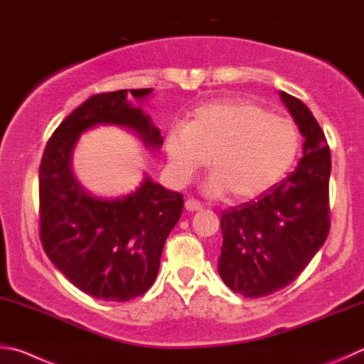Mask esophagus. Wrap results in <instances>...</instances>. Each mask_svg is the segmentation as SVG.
I'll return each mask as SVG.
<instances>
[{"label": "esophagus", "instance_id": "esophagus-1", "mask_svg": "<svg viewBox=\"0 0 364 364\" xmlns=\"http://www.w3.org/2000/svg\"><path fill=\"white\" fill-rule=\"evenodd\" d=\"M202 208H203V205L199 200H196V199H188L186 200V210L188 211H197V210H202Z\"/></svg>", "mask_w": 364, "mask_h": 364}]
</instances>
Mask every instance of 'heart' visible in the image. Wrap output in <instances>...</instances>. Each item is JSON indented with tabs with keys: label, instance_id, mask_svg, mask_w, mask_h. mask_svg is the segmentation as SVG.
Wrapping results in <instances>:
<instances>
[{
	"label": "heart",
	"instance_id": "1",
	"mask_svg": "<svg viewBox=\"0 0 364 364\" xmlns=\"http://www.w3.org/2000/svg\"><path fill=\"white\" fill-rule=\"evenodd\" d=\"M299 148L301 135L291 119L243 98L203 105L188 125H176L165 138L178 180L188 181L211 157L208 191H228L235 200L253 199L275 186L293 167Z\"/></svg>",
	"mask_w": 364,
	"mask_h": 364
}]
</instances>
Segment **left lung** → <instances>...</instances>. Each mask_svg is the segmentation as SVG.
<instances>
[{"label": "left lung", "instance_id": "left-lung-1", "mask_svg": "<svg viewBox=\"0 0 364 364\" xmlns=\"http://www.w3.org/2000/svg\"><path fill=\"white\" fill-rule=\"evenodd\" d=\"M306 138L297 168L256 200L221 215L223 247L218 272L245 297L288 287L307 267L329 232L331 154L326 136L299 98L280 92Z\"/></svg>", "mask_w": 364, "mask_h": 364}]
</instances>
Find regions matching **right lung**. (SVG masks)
<instances>
[{"instance_id":"1","label":"right lung","mask_w":364,"mask_h":364,"mask_svg":"<svg viewBox=\"0 0 364 364\" xmlns=\"http://www.w3.org/2000/svg\"><path fill=\"white\" fill-rule=\"evenodd\" d=\"M151 92L130 89L136 100ZM98 124L129 127L148 148L162 144L161 130L127 102V90L87 98L46 144L39 165V237L49 259L76 288L97 299L125 302L154 283L184 200L149 176L119 199L89 194L73 175L71 154L79 135Z\"/></svg>"}]
</instances>
